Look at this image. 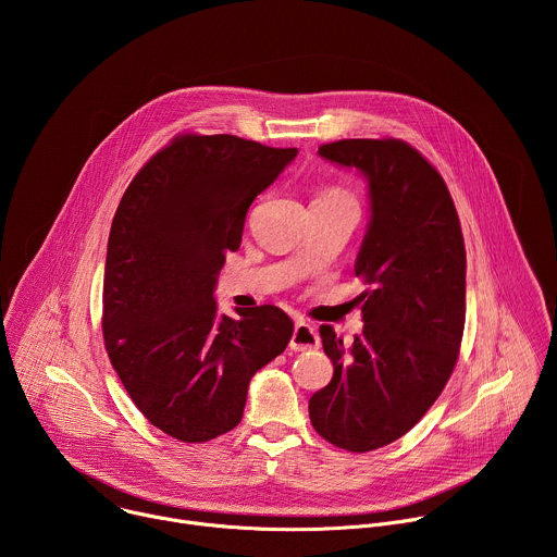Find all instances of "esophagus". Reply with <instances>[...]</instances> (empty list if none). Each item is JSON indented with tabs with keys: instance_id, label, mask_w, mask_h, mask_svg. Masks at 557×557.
Wrapping results in <instances>:
<instances>
[{
	"instance_id": "1",
	"label": "esophagus",
	"mask_w": 557,
	"mask_h": 557,
	"mask_svg": "<svg viewBox=\"0 0 557 557\" xmlns=\"http://www.w3.org/2000/svg\"><path fill=\"white\" fill-rule=\"evenodd\" d=\"M288 348L295 350V352H304V350H314L320 348V335H317V331L306 324V322H297L295 329H293V335H290V342H288Z\"/></svg>"
}]
</instances>
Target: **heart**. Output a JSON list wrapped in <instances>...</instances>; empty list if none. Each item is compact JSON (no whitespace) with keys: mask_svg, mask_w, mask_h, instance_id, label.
<instances>
[{"mask_svg":"<svg viewBox=\"0 0 557 557\" xmlns=\"http://www.w3.org/2000/svg\"><path fill=\"white\" fill-rule=\"evenodd\" d=\"M322 198H348V196L342 194V191H337V189H333V191H326Z\"/></svg>","mask_w":557,"mask_h":557,"instance_id":"heart-1","label":"heart"}]
</instances>
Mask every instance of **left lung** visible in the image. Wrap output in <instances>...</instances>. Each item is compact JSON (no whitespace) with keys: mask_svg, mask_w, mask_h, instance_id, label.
Masks as SVG:
<instances>
[{"mask_svg":"<svg viewBox=\"0 0 557 557\" xmlns=\"http://www.w3.org/2000/svg\"><path fill=\"white\" fill-rule=\"evenodd\" d=\"M326 161L368 183L370 220L355 262L363 331L350 346L322 326L333 379L308 401L329 443L370 451L410 432L443 392L465 329V243L441 174L396 138H346Z\"/></svg>","mask_w":557,"mask_h":557,"instance_id":"1","label":"left lung"}]
</instances>
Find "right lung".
I'll list each match as a JSON object with an SVG mask.
<instances>
[{
	"label": "right lung",
	"instance_id": "right-lung-1",
	"mask_svg": "<svg viewBox=\"0 0 557 557\" xmlns=\"http://www.w3.org/2000/svg\"><path fill=\"white\" fill-rule=\"evenodd\" d=\"M295 156L231 134H185L149 158L114 213L106 350L145 419L183 443L240 423L253 374L290 342L293 322L277 306L226 317L213 293L251 202Z\"/></svg>",
	"mask_w": 557,
	"mask_h": 557
}]
</instances>
